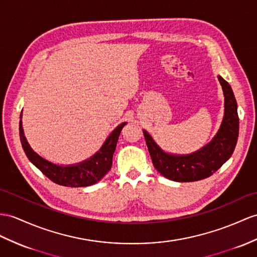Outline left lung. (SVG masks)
<instances>
[{"instance_id": "left-lung-1", "label": "left lung", "mask_w": 257, "mask_h": 257, "mask_svg": "<svg viewBox=\"0 0 257 257\" xmlns=\"http://www.w3.org/2000/svg\"><path fill=\"white\" fill-rule=\"evenodd\" d=\"M224 96V114L220 128L210 143L190 155L165 153L147 131L144 137L154 167L165 178L176 182H193L215 173L232 155L239 136V115L233 91L228 81L218 76Z\"/></svg>"}]
</instances>
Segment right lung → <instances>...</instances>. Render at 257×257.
<instances>
[{"label":"right lung","mask_w":257,"mask_h":257,"mask_svg":"<svg viewBox=\"0 0 257 257\" xmlns=\"http://www.w3.org/2000/svg\"><path fill=\"white\" fill-rule=\"evenodd\" d=\"M125 124H126V122L118 125L113 132L109 135L108 139L105 140L102 147L92 157L83 162H79V164L70 166H59L52 164V162L42 158L41 156L34 152L24 135L22 114L20 121V137L23 149L28 159L46 177L59 185L81 187L97 183L109 172L112 166V157H113L118 136H120L121 131Z\"/></svg>","instance_id":"obj_1"}]
</instances>
